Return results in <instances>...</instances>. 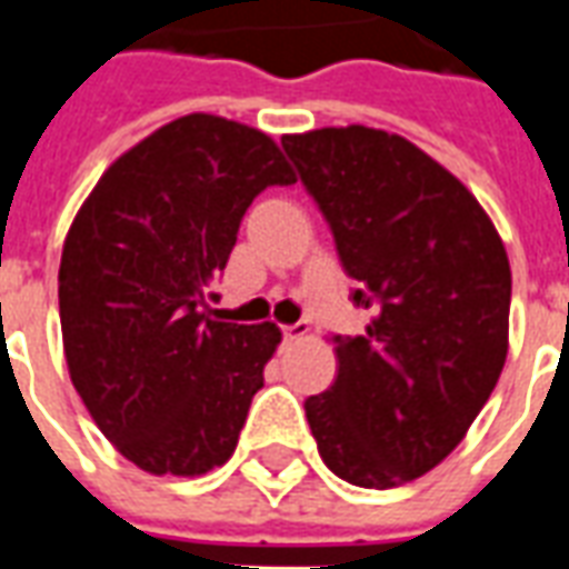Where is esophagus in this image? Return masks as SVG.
I'll use <instances>...</instances> for the list:
<instances>
[{
    "label": "esophagus",
    "instance_id": "34e87169",
    "mask_svg": "<svg viewBox=\"0 0 569 569\" xmlns=\"http://www.w3.org/2000/svg\"><path fill=\"white\" fill-rule=\"evenodd\" d=\"M310 329L305 326V322H296V326H283V338L286 341H298V338H305Z\"/></svg>",
    "mask_w": 569,
    "mask_h": 569
}]
</instances>
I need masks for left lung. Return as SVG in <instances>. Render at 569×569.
Returning <instances> with one entry per match:
<instances>
[{
    "mask_svg": "<svg viewBox=\"0 0 569 569\" xmlns=\"http://www.w3.org/2000/svg\"><path fill=\"white\" fill-rule=\"evenodd\" d=\"M286 154L332 224L366 335H335L338 378L305 402L322 463L399 488L463 441L509 353L512 271L476 194L399 133H286Z\"/></svg>",
    "mask_w": 569,
    "mask_h": 569,
    "instance_id": "1",
    "label": "left lung"
}]
</instances>
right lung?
Here are the masks:
<instances>
[{"instance_id":"1","label":"right lung","mask_w":569,"mask_h":569,"mask_svg":"<svg viewBox=\"0 0 569 569\" xmlns=\"http://www.w3.org/2000/svg\"><path fill=\"white\" fill-rule=\"evenodd\" d=\"M292 182L268 133L191 112L109 163L69 224L57 273L69 378L142 472L194 478L234 453L283 335L200 305L256 194Z\"/></svg>"}]
</instances>
